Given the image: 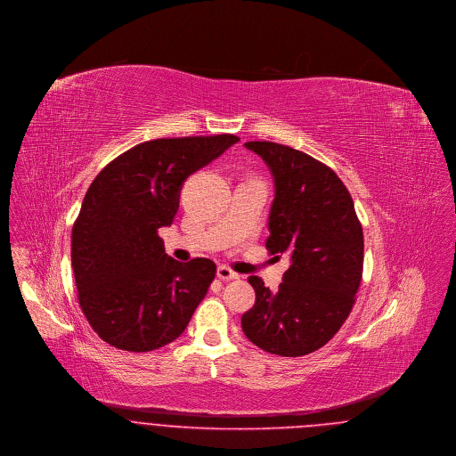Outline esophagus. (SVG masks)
Instances as JSON below:
<instances>
[{
  "label": "esophagus",
  "instance_id": "esophagus-1",
  "mask_svg": "<svg viewBox=\"0 0 456 456\" xmlns=\"http://www.w3.org/2000/svg\"><path fill=\"white\" fill-rule=\"evenodd\" d=\"M216 277L220 281H236V279H240V273H236L234 270H231V268L225 267V265H220V267L216 268Z\"/></svg>",
  "mask_w": 456,
  "mask_h": 456
}]
</instances>
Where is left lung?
Returning a JSON list of instances; mask_svg holds the SVG:
<instances>
[{
    "mask_svg": "<svg viewBox=\"0 0 456 456\" xmlns=\"http://www.w3.org/2000/svg\"><path fill=\"white\" fill-rule=\"evenodd\" d=\"M273 177L268 251L288 255L279 291L248 281L256 293L241 317L246 338L281 356H303L329 343L348 319L363 272V231L348 189L332 168L270 141H249Z\"/></svg>",
    "mask_w": 456,
    "mask_h": 456,
    "instance_id": "left-lung-1",
    "label": "left lung"
}]
</instances>
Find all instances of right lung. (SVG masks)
<instances>
[{"mask_svg":"<svg viewBox=\"0 0 456 456\" xmlns=\"http://www.w3.org/2000/svg\"><path fill=\"white\" fill-rule=\"evenodd\" d=\"M238 135L153 139L96 175L72 227V268L82 312L108 345L151 351L177 339L207 295L216 265L177 262L159 229L179 210L184 181Z\"/></svg>","mask_w":456,"mask_h":456,"instance_id":"right-lung-1","label":"right lung"}]
</instances>
